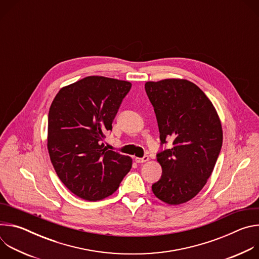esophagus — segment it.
Wrapping results in <instances>:
<instances>
[{"instance_id": "34e87169", "label": "esophagus", "mask_w": 259, "mask_h": 259, "mask_svg": "<svg viewBox=\"0 0 259 259\" xmlns=\"http://www.w3.org/2000/svg\"><path fill=\"white\" fill-rule=\"evenodd\" d=\"M149 160H150L149 156H144L142 158H135L136 163H144V162H147Z\"/></svg>"}]
</instances>
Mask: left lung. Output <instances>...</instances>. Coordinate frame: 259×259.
<instances>
[{"label": "left lung", "instance_id": "1", "mask_svg": "<svg viewBox=\"0 0 259 259\" xmlns=\"http://www.w3.org/2000/svg\"><path fill=\"white\" fill-rule=\"evenodd\" d=\"M145 92L154 106L161 145L173 140L171 149L157 160L162 176L153 193L169 205L196 197L210 177L223 146V128L216 109L205 93L183 79L146 82Z\"/></svg>", "mask_w": 259, "mask_h": 259}]
</instances>
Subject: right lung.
Here are the masks:
<instances>
[{
    "instance_id": "add662e5",
    "label": "right lung",
    "mask_w": 259,
    "mask_h": 259,
    "mask_svg": "<svg viewBox=\"0 0 259 259\" xmlns=\"http://www.w3.org/2000/svg\"><path fill=\"white\" fill-rule=\"evenodd\" d=\"M131 86L127 81L90 76L61 88L52 101L50 160L64 186L83 200L113 195L132 167L130 157L107 151L102 143Z\"/></svg>"
}]
</instances>
